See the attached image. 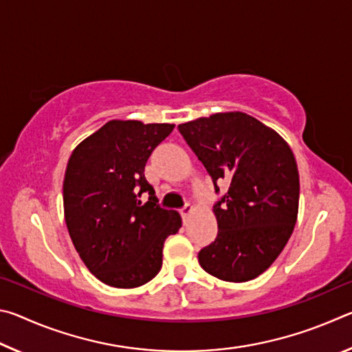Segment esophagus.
<instances>
[{"label": "esophagus", "instance_id": "esophagus-1", "mask_svg": "<svg viewBox=\"0 0 352 352\" xmlns=\"http://www.w3.org/2000/svg\"><path fill=\"white\" fill-rule=\"evenodd\" d=\"M192 211H194V208H192V205H186L183 208V210L180 211V214H182V217H183V220L184 222H186L188 220V217L190 216V214H192Z\"/></svg>", "mask_w": 352, "mask_h": 352}]
</instances>
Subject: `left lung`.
I'll list each match as a JSON object with an SVG mask.
<instances>
[{
	"mask_svg": "<svg viewBox=\"0 0 352 352\" xmlns=\"http://www.w3.org/2000/svg\"><path fill=\"white\" fill-rule=\"evenodd\" d=\"M189 147L228 190L214 206L217 237L200 250L201 269L228 283L258 278L294 233L300 175L281 135L242 111L214 113L178 126Z\"/></svg>",
	"mask_w": 352,
	"mask_h": 352,
	"instance_id": "8db88e82",
	"label": "left lung"
}]
</instances>
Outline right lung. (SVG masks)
<instances>
[{
	"label": "right lung",
	"instance_id": "add662e5",
	"mask_svg": "<svg viewBox=\"0 0 352 352\" xmlns=\"http://www.w3.org/2000/svg\"><path fill=\"white\" fill-rule=\"evenodd\" d=\"M174 124L111 119L76 146L63 180L65 222L83 264L99 281L135 289L158 275L177 211L157 205L144 168ZM151 195L141 204V193Z\"/></svg>",
	"mask_w": 352,
	"mask_h": 352
}]
</instances>
